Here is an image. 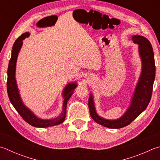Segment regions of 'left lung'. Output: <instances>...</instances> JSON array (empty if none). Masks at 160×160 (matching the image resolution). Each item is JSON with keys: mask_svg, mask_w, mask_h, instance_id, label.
<instances>
[{"mask_svg": "<svg viewBox=\"0 0 160 160\" xmlns=\"http://www.w3.org/2000/svg\"><path fill=\"white\" fill-rule=\"evenodd\" d=\"M132 40L139 45V52L143 63L141 75L136 87L132 104L125 114L117 120H108L99 117L95 111L92 96L89 98L90 115L96 122L110 129H120L129 125L146 109L151 99L153 83L155 77V64L152 45L143 36H134Z\"/></svg>", "mask_w": 160, "mask_h": 160, "instance_id": "1", "label": "left lung"}]
</instances>
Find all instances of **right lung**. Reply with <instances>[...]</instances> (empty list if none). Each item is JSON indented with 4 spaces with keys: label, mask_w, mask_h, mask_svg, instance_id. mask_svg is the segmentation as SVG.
Returning <instances> with one entry per match:
<instances>
[{
    "label": "right lung",
    "mask_w": 160,
    "mask_h": 160,
    "mask_svg": "<svg viewBox=\"0 0 160 160\" xmlns=\"http://www.w3.org/2000/svg\"><path fill=\"white\" fill-rule=\"evenodd\" d=\"M29 36L28 33H25L19 36L18 38L14 42L12 51L11 58L8 65V80H7V91L9 99L11 103L12 104L14 108L18 112L21 117L24 119V121L27 123L31 124V126L36 127H40V128H45L57 124H59L62 123L65 120L66 115V105L69 98L71 97L73 92V89L76 88L75 84H68L67 87L64 89L63 92V97H64V101H63V111L59 117L54 118L53 120H41V119L38 118L36 115L30 111L28 108H26L22 103L21 98H20L18 89L17 88V84L15 80V67H16V62L18 56V53L22 48V40L25 38H28Z\"/></svg>",
    "instance_id": "1"
}]
</instances>
